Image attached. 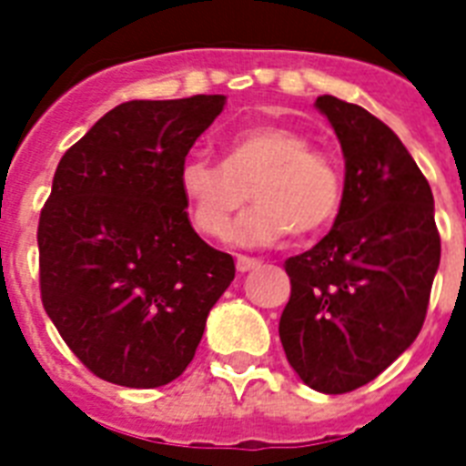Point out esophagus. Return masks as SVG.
I'll return each mask as SVG.
<instances>
[{
	"instance_id": "esophagus-1",
	"label": "esophagus",
	"mask_w": 466,
	"mask_h": 466,
	"mask_svg": "<svg viewBox=\"0 0 466 466\" xmlns=\"http://www.w3.org/2000/svg\"><path fill=\"white\" fill-rule=\"evenodd\" d=\"M256 266H261V261H258V258H251V256H237V270H239V273L254 270Z\"/></svg>"
}]
</instances>
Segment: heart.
I'll use <instances>...</instances> for the list:
<instances>
[{"label": "heart", "instance_id": "heart-1", "mask_svg": "<svg viewBox=\"0 0 466 466\" xmlns=\"http://www.w3.org/2000/svg\"><path fill=\"white\" fill-rule=\"evenodd\" d=\"M178 186L193 225L210 239H227L254 196L258 208L244 215L237 239L248 247L273 244L295 232L309 237L331 225L343 203V174L295 127L248 126L227 135L222 161L190 155L178 168Z\"/></svg>", "mask_w": 466, "mask_h": 466}]
</instances>
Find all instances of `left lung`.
<instances>
[{"label":"left lung","mask_w":466,"mask_h":466,"mask_svg":"<svg viewBox=\"0 0 466 466\" xmlns=\"http://www.w3.org/2000/svg\"><path fill=\"white\" fill-rule=\"evenodd\" d=\"M314 106L343 149V203L331 232L285 261L292 290L278 331L307 387L346 394L419 336L441 234L431 186L394 130L329 94Z\"/></svg>","instance_id":"8db88e82"}]
</instances>
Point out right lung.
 <instances>
[{
  "instance_id": "1",
  "label": "right lung",
  "mask_w": 466,
  "mask_h": 466,
  "mask_svg": "<svg viewBox=\"0 0 466 466\" xmlns=\"http://www.w3.org/2000/svg\"><path fill=\"white\" fill-rule=\"evenodd\" d=\"M222 94L127 101L57 164L38 222L40 298L106 382L152 390L188 368L234 258L190 227L178 168Z\"/></svg>"
}]
</instances>
